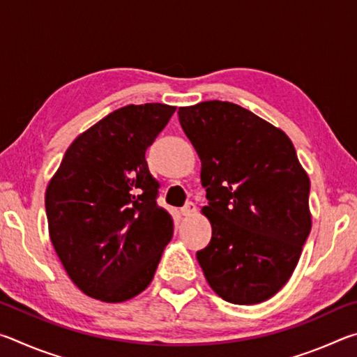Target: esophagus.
I'll return each instance as SVG.
<instances>
[{
	"mask_svg": "<svg viewBox=\"0 0 357 357\" xmlns=\"http://www.w3.org/2000/svg\"><path fill=\"white\" fill-rule=\"evenodd\" d=\"M195 211H197L195 204H193L192 202H189V203H185L183 208H181V214L187 217V215H192L193 213H195Z\"/></svg>",
	"mask_w": 357,
	"mask_h": 357,
	"instance_id": "34e87169",
	"label": "esophagus"
}]
</instances>
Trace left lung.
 I'll return each mask as SVG.
<instances>
[{
    "mask_svg": "<svg viewBox=\"0 0 357 357\" xmlns=\"http://www.w3.org/2000/svg\"><path fill=\"white\" fill-rule=\"evenodd\" d=\"M178 116L202 160L213 238L197 259L209 287L239 305L273 298L312 228L310 179L291 140L231 102L179 107Z\"/></svg>",
    "mask_w": 357,
    "mask_h": 357,
    "instance_id": "1",
    "label": "left lung"
}]
</instances>
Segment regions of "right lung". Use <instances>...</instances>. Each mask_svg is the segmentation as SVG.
Listing matches in <instances>:
<instances>
[{"label": "right lung", "instance_id": "1", "mask_svg": "<svg viewBox=\"0 0 357 357\" xmlns=\"http://www.w3.org/2000/svg\"><path fill=\"white\" fill-rule=\"evenodd\" d=\"M176 107L126 105L78 135L45 190L48 234L70 280L104 302L146 289L173 236L144 153Z\"/></svg>", "mask_w": 357, "mask_h": 357}]
</instances>
